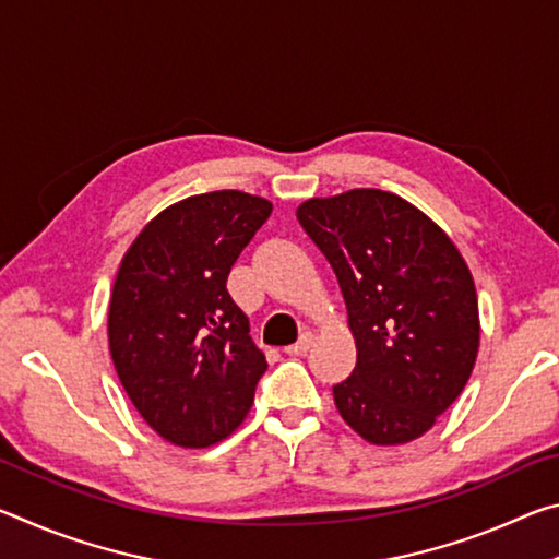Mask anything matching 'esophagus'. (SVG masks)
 I'll return each mask as SVG.
<instances>
[{
    "mask_svg": "<svg viewBox=\"0 0 559 559\" xmlns=\"http://www.w3.org/2000/svg\"><path fill=\"white\" fill-rule=\"evenodd\" d=\"M313 343H316V335H313V333H302L296 345H288V347H286V355H290V357L306 355L308 349L313 347Z\"/></svg>",
    "mask_w": 559,
    "mask_h": 559,
    "instance_id": "obj_1",
    "label": "esophagus"
}]
</instances>
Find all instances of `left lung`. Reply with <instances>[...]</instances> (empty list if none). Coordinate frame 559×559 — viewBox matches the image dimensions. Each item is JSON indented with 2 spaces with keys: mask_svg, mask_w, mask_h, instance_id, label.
Segmentation results:
<instances>
[{
  "mask_svg": "<svg viewBox=\"0 0 559 559\" xmlns=\"http://www.w3.org/2000/svg\"><path fill=\"white\" fill-rule=\"evenodd\" d=\"M298 222L333 266L357 365L335 406L374 447L427 433L473 372L478 296L466 259L441 226L382 189L310 197Z\"/></svg>",
  "mask_w": 559,
  "mask_h": 559,
  "instance_id": "obj_1",
  "label": "left lung"
}]
</instances>
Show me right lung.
Here are the masks:
<instances>
[{"label": "right lung", "mask_w": 559, "mask_h": 559, "mask_svg": "<svg viewBox=\"0 0 559 559\" xmlns=\"http://www.w3.org/2000/svg\"><path fill=\"white\" fill-rule=\"evenodd\" d=\"M271 210L239 189L187 197L153 216L120 261L112 365L150 429L175 447L206 449L239 429L266 372L226 276Z\"/></svg>", "instance_id": "obj_1"}]
</instances>
